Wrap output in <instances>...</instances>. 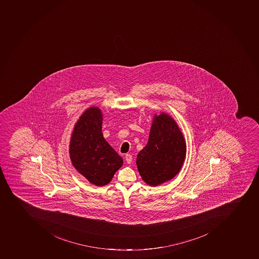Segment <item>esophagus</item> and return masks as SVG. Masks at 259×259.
<instances>
[{
  "instance_id": "34e87169",
  "label": "esophagus",
  "mask_w": 259,
  "mask_h": 259,
  "mask_svg": "<svg viewBox=\"0 0 259 259\" xmlns=\"http://www.w3.org/2000/svg\"><path fill=\"white\" fill-rule=\"evenodd\" d=\"M125 161H126L127 163L131 164L132 162V156L131 154H126L125 155Z\"/></svg>"
}]
</instances>
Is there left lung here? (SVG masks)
<instances>
[{
    "mask_svg": "<svg viewBox=\"0 0 259 259\" xmlns=\"http://www.w3.org/2000/svg\"><path fill=\"white\" fill-rule=\"evenodd\" d=\"M186 155V144L174 119L161 112L155 115L147 145L136 159L144 182L157 186L178 174Z\"/></svg>",
    "mask_w": 259,
    "mask_h": 259,
    "instance_id": "8db88e82",
    "label": "left lung"
}]
</instances>
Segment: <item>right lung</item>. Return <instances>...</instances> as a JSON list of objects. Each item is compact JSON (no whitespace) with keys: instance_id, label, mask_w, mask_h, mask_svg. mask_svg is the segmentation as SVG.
<instances>
[{"instance_id":"obj_1","label":"right lung","mask_w":259,"mask_h":259,"mask_svg":"<svg viewBox=\"0 0 259 259\" xmlns=\"http://www.w3.org/2000/svg\"><path fill=\"white\" fill-rule=\"evenodd\" d=\"M102 114L98 107L87 109L72 132L70 157L72 165L97 186L107 185L123 165V159L105 140Z\"/></svg>"}]
</instances>
